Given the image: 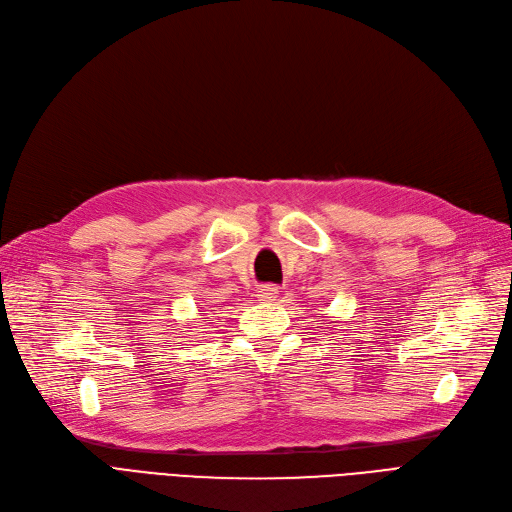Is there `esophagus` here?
Instances as JSON below:
<instances>
[{"label": "esophagus", "instance_id": "1", "mask_svg": "<svg viewBox=\"0 0 512 512\" xmlns=\"http://www.w3.org/2000/svg\"><path fill=\"white\" fill-rule=\"evenodd\" d=\"M279 290L275 286H260L258 288V298L260 301H275Z\"/></svg>", "mask_w": 512, "mask_h": 512}]
</instances>
